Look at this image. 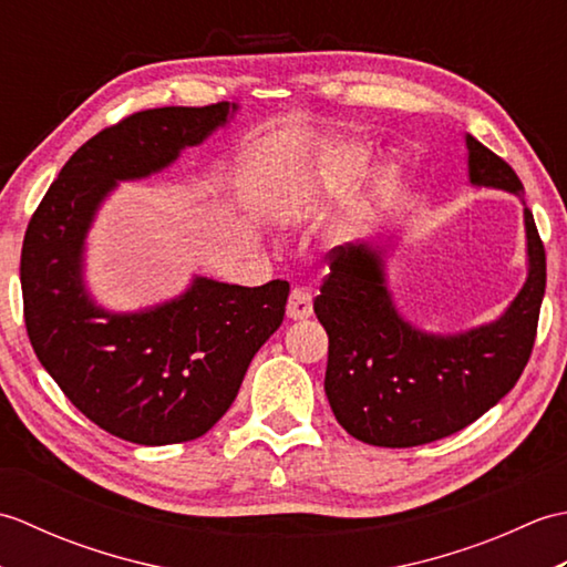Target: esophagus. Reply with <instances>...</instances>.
Instances as JSON below:
<instances>
[{
  "mask_svg": "<svg viewBox=\"0 0 567 567\" xmlns=\"http://www.w3.org/2000/svg\"><path fill=\"white\" fill-rule=\"evenodd\" d=\"M315 315V302H311V292L305 290V287H295L290 292V299H287V317L295 321L309 319Z\"/></svg>",
  "mask_w": 567,
  "mask_h": 567,
  "instance_id": "esophagus-1",
  "label": "esophagus"
}]
</instances>
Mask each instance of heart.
I'll return each instance as SVG.
<instances>
[{"mask_svg": "<svg viewBox=\"0 0 567 567\" xmlns=\"http://www.w3.org/2000/svg\"><path fill=\"white\" fill-rule=\"evenodd\" d=\"M336 165H341V167H351L353 163H355V158H353V153L351 151H341V153H336Z\"/></svg>", "mask_w": 567, "mask_h": 567, "instance_id": "obj_1", "label": "heart"}]
</instances>
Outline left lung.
Here are the masks:
<instances>
[{"label": "left lung", "instance_id": "8db88e82", "mask_svg": "<svg viewBox=\"0 0 567 567\" xmlns=\"http://www.w3.org/2000/svg\"><path fill=\"white\" fill-rule=\"evenodd\" d=\"M470 185L524 197L499 155L465 136ZM528 275L495 321L463 333H426L396 311L384 280V250L336 246L315 311L329 333L327 390L339 424L382 449H412L473 424L507 394L532 358L546 292V250L524 207Z\"/></svg>", "mask_w": 567, "mask_h": 567}]
</instances>
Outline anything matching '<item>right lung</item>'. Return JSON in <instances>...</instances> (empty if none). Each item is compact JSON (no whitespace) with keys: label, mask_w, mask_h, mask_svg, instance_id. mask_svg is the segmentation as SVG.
<instances>
[{"label":"right lung","mask_w":567,"mask_h":567,"mask_svg":"<svg viewBox=\"0 0 567 567\" xmlns=\"http://www.w3.org/2000/svg\"><path fill=\"white\" fill-rule=\"evenodd\" d=\"M236 110L163 106L100 131L63 165L23 236V319L35 355L84 416L131 443L204 436L285 317V280L240 287L195 277L171 302L131 315L94 305L82 280L84 238L110 192L165 171Z\"/></svg>","instance_id":"obj_1"}]
</instances>
